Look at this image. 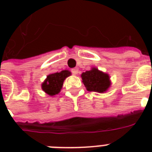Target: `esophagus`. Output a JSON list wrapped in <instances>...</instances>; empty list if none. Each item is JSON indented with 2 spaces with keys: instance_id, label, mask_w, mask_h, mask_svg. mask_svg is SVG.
I'll use <instances>...</instances> for the list:
<instances>
[{
  "instance_id": "1",
  "label": "esophagus",
  "mask_w": 152,
  "mask_h": 152,
  "mask_svg": "<svg viewBox=\"0 0 152 152\" xmlns=\"http://www.w3.org/2000/svg\"><path fill=\"white\" fill-rule=\"evenodd\" d=\"M71 72H72V73L73 74V75H77V74H78V72H79V70H78V69H77V68H74V69H72Z\"/></svg>"
}]
</instances>
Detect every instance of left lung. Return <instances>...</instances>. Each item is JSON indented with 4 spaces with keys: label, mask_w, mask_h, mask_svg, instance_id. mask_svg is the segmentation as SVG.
Segmentation results:
<instances>
[{
    "label": "left lung",
    "mask_w": 152,
    "mask_h": 152,
    "mask_svg": "<svg viewBox=\"0 0 152 152\" xmlns=\"http://www.w3.org/2000/svg\"><path fill=\"white\" fill-rule=\"evenodd\" d=\"M83 84L89 91L102 93L110 85V77L107 74L93 68L90 71L83 72L81 75Z\"/></svg>",
    "instance_id": "obj_1"
}]
</instances>
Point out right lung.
<instances>
[{"label":"right lung","mask_w":152,"mask_h":152,"mask_svg":"<svg viewBox=\"0 0 152 152\" xmlns=\"http://www.w3.org/2000/svg\"><path fill=\"white\" fill-rule=\"evenodd\" d=\"M71 72L68 70H63L61 72H56L49 75L42 88V90L49 95H57L61 89L63 82L66 77L70 76Z\"/></svg>","instance_id":"right-lung-1"}]
</instances>
